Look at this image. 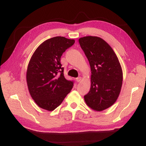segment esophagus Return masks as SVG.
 Masks as SVG:
<instances>
[{"instance_id": "esophagus-1", "label": "esophagus", "mask_w": 146, "mask_h": 146, "mask_svg": "<svg viewBox=\"0 0 146 146\" xmlns=\"http://www.w3.org/2000/svg\"><path fill=\"white\" fill-rule=\"evenodd\" d=\"M81 79H82V77H81V76H79V77L76 78V81H77L78 82H80V81H81Z\"/></svg>"}]
</instances>
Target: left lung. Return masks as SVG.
I'll use <instances>...</instances> for the list:
<instances>
[{"instance_id": "left-lung-1", "label": "left lung", "mask_w": 146, "mask_h": 146, "mask_svg": "<svg viewBox=\"0 0 146 146\" xmlns=\"http://www.w3.org/2000/svg\"><path fill=\"white\" fill-rule=\"evenodd\" d=\"M79 44L90 64L91 88L84 95L87 105L100 111L110 108L119 95L122 84V70L110 46L100 37L79 38Z\"/></svg>"}]
</instances>
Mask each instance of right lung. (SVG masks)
Listing matches in <instances>:
<instances>
[{
  "label": "right lung",
  "instance_id": "1",
  "mask_svg": "<svg viewBox=\"0 0 146 146\" xmlns=\"http://www.w3.org/2000/svg\"><path fill=\"white\" fill-rule=\"evenodd\" d=\"M75 40L55 36L44 41L35 51L27 70L29 93L39 107L53 111L72 90L73 80L64 77L60 58Z\"/></svg>",
  "mask_w": 146,
  "mask_h": 146
}]
</instances>
